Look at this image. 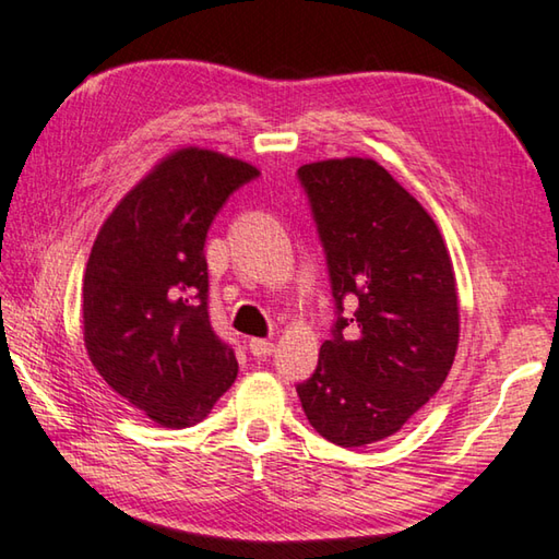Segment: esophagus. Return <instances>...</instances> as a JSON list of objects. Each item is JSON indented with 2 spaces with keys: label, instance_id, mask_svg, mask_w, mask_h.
Returning <instances> with one entry per match:
<instances>
[{
  "label": "esophagus",
  "instance_id": "esophagus-1",
  "mask_svg": "<svg viewBox=\"0 0 559 559\" xmlns=\"http://www.w3.org/2000/svg\"><path fill=\"white\" fill-rule=\"evenodd\" d=\"M249 349L253 357H269L273 349H276V345L271 343V340H261V337H253L249 340Z\"/></svg>",
  "mask_w": 559,
  "mask_h": 559
}]
</instances>
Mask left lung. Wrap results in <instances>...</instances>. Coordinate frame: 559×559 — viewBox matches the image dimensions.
Returning <instances> with one entry per match:
<instances>
[{
	"label": "left lung",
	"instance_id": "1",
	"mask_svg": "<svg viewBox=\"0 0 559 559\" xmlns=\"http://www.w3.org/2000/svg\"><path fill=\"white\" fill-rule=\"evenodd\" d=\"M323 243L335 325L316 372L296 386L320 437L353 449L400 431L447 380L459 296L439 226L367 157L298 169ZM345 297L358 308L342 316Z\"/></svg>",
	"mask_w": 559,
	"mask_h": 559
}]
</instances>
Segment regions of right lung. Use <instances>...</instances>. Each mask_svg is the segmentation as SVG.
Wrapping results in <instances>:
<instances>
[{
	"label": "right lung",
	"mask_w": 559,
	"mask_h": 559,
	"mask_svg": "<svg viewBox=\"0 0 559 559\" xmlns=\"http://www.w3.org/2000/svg\"><path fill=\"white\" fill-rule=\"evenodd\" d=\"M259 169L214 150L165 157L100 226L83 276L93 367L167 429L202 421L236 380L234 349L210 323L206 231Z\"/></svg>",
	"instance_id": "obj_1"
}]
</instances>
